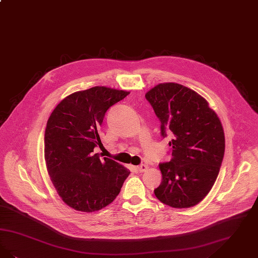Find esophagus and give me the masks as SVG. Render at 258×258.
Instances as JSON below:
<instances>
[{"label":"esophagus","mask_w":258,"mask_h":258,"mask_svg":"<svg viewBox=\"0 0 258 258\" xmlns=\"http://www.w3.org/2000/svg\"><path fill=\"white\" fill-rule=\"evenodd\" d=\"M136 169H137V171H138L139 173H143L145 171H147V169H148V165H146V164H141V165L137 166V167H136Z\"/></svg>","instance_id":"obj_1"}]
</instances>
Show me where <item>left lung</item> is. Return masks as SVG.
Wrapping results in <instances>:
<instances>
[{"label":"left lung","instance_id":"left-lung-1","mask_svg":"<svg viewBox=\"0 0 258 258\" xmlns=\"http://www.w3.org/2000/svg\"><path fill=\"white\" fill-rule=\"evenodd\" d=\"M161 122L172 158L159 164L162 174L155 195L164 205L188 208L202 202L216 180L225 154V134L204 97L175 83H159L145 95Z\"/></svg>","mask_w":258,"mask_h":258}]
</instances>
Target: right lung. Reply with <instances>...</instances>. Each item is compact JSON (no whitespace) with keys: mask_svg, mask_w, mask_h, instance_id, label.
<instances>
[{"mask_svg":"<svg viewBox=\"0 0 258 258\" xmlns=\"http://www.w3.org/2000/svg\"><path fill=\"white\" fill-rule=\"evenodd\" d=\"M128 94L105 86L72 93L47 122V171L58 196L75 210L89 213L110 205L131 174L118 162L93 153L95 147H103L99 134L105 112Z\"/></svg>","mask_w":258,"mask_h":258,"instance_id":"obj_1","label":"right lung"}]
</instances>
